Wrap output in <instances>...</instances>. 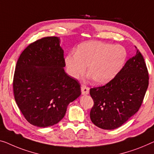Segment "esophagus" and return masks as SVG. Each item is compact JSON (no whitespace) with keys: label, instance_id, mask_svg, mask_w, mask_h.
Wrapping results in <instances>:
<instances>
[{"label":"esophagus","instance_id":"obj_1","mask_svg":"<svg viewBox=\"0 0 154 154\" xmlns=\"http://www.w3.org/2000/svg\"><path fill=\"white\" fill-rule=\"evenodd\" d=\"M81 90H82V95H88L89 93V88L87 87L85 85H82L81 87Z\"/></svg>","mask_w":154,"mask_h":154}]
</instances>
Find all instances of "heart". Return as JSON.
Listing matches in <instances>:
<instances>
[{
  "instance_id": "heart-1",
  "label": "heart",
  "mask_w": 154,
  "mask_h": 154,
  "mask_svg": "<svg viewBox=\"0 0 154 154\" xmlns=\"http://www.w3.org/2000/svg\"><path fill=\"white\" fill-rule=\"evenodd\" d=\"M127 53L125 48L100 41H88L78 45L76 52L65 57L68 74L80 78L88 73L95 83L104 84L113 79L122 67Z\"/></svg>"
}]
</instances>
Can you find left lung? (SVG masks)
<instances>
[{"label":"left lung","instance_id":"left-lung-1","mask_svg":"<svg viewBox=\"0 0 154 154\" xmlns=\"http://www.w3.org/2000/svg\"><path fill=\"white\" fill-rule=\"evenodd\" d=\"M148 85L146 63L137 50L136 55L128 59L111 81L90 89L94 102L90 113L92 122L106 130L121 127L139 110Z\"/></svg>","mask_w":154,"mask_h":154}]
</instances>
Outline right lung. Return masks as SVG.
Returning a JSON list of instances; mask_svg holds the SVG:
<instances>
[{
  "instance_id": "right-lung-1",
  "label": "right lung",
  "mask_w": 154,
  "mask_h": 154,
  "mask_svg": "<svg viewBox=\"0 0 154 154\" xmlns=\"http://www.w3.org/2000/svg\"><path fill=\"white\" fill-rule=\"evenodd\" d=\"M60 38L48 36L29 44L16 66V102L28 122L38 127L56 125L68 105L81 95L80 84L66 74Z\"/></svg>"
}]
</instances>
